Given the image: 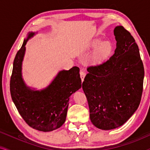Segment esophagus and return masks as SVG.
Segmentation results:
<instances>
[{"mask_svg":"<svg viewBox=\"0 0 150 150\" xmlns=\"http://www.w3.org/2000/svg\"><path fill=\"white\" fill-rule=\"evenodd\" d=\"M85 76H86L85 72H84L83 71H80V77H81V79L82 81H83Z\"/></svg>","mask_w":150,"mask_h":150,"instance_id":"esophagus-1","label":"esophagus"}]
</instances>
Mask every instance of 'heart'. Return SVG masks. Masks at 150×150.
<instances>
[{
    "label": "heart",
    "mask_w": 150,
    "mask_h": 150,
    "mask_svg": "<svg viewBox=\"0 0 150 150\" xmlns=\"http://www.w3.org/2000/svg\"><path fill=\"white\" fill-rule=\"evenodd\" d=\"M91 47L94 49L96 48L93 54V59L97 62L107 59L112 51V44L108 41L102 42L100 40H95L92 42Z\"/></svg>",
    "instance_id": "b5f03b06"
}]
</instances>
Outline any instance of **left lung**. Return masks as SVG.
<instances>
[{
	"instance_id": "8db88e82",
	"label": "left lung",
	"mask_w": 150,
	"mask_h": 150,
	"mask_svg": "<svg viewBox=\"0 0 150 150\" xmlns=\"http://www.w3.org/2000/svg\"><path fill=\"white\" fill-rule=\"evenodd\" d=\"M114 35V54L101 64L89 66L82 83L91 121L105 130L127 122L138 108L143 90L144 67L135 40L122 26L115 27Z\"/></svg>"
}]
</instances>
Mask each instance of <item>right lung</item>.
<instances>
[{
    "instance_id": "right-lung-1",
    "label": "right lung",
    "mask_w": 150,
    "mask_h": 150,
    "mask_svg": "<svg viewBox=\"0 0 150 150\" xmlns=\"http://www.w3.org/2000/svg\"><path fill=\"white\" fill-rule=\"evenodd\" d=\"M35 35L30 33L27 40L17 52L10 81L12 100L26 123L42 132L53 131L66 120L70 96L81 87L79 68L74 67L69 71H61L47 88L42 91L31 90L22 79V62L25 45Z\"/></svg>"
}]
</instances>
